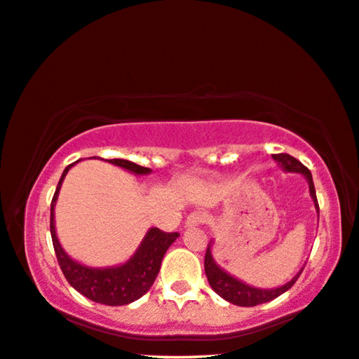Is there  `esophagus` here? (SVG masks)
I'll use <instances>...</instances> for the list:
<instances>
[{
	"label": "esophagus",
	"instance_id": "obj_1",
	"mask_svg": "<svg viewBox=\"0 0 359 359\" xmlns=\"http://www.w3.org/2000/svg\"><path fill=\"white\" fill-rule=\"evenodd\" d=\"M206 221H208V214H206V212L195 211V212H191L189 217H187V221H185V226H187V227H195V226H201V224H205Z\"/></svg>",
	"mask_w": 359,
	"mask_h": 359
}]
</instances>
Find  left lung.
Masks as SVG:
<instances>
[{
	"label": "left lung",
	"mask_w": 359,
	"mask_h": 359,
	"mask_svg": "<svg viewBox=\"0 0 359 359\" xmlns=\"http://www.w3.org/2000/svg\"><path fill=\"white\" fill-rule=\"evenodd\" d=\"M272 158H274L283 169L288 170V172H299L306 177L309 184V194H311L314 200V206H316V210L319 212V203L316 198V190H314L311 170H309L306 165L299 163L298 159H295L287 153L272 154ZM302 271H299L290 282H287L285 285H282L279 288H272V290H263V288L250 287L247 283L233 279V277L231 274H227V272H224L221 267L214 263L210 247H208L206 255H205V272H206L208 282H210V285L212 287V290L216 292L219 297H222L224 299H227V302H231L233 304H238V306H256V304L267 303L271 302V299L280 297L282 293H285L288 290V288H292V285L297 282L299 274H302Z\"/></svg>",
	"instance_id": "left-lung-1"
}]
</instances>
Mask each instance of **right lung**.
<instances>
[{
    "mask_svg": "<svg viewBox=\"0 0 359 359\" xmlns=\"http://www.w3.org/2000/svg\"><path fill=\"white\" fill-rule=\"evenodd\" d=\"M96 158V156H93ZM111 164L119 165L130 170L133 174H149L151 169L143 168L127 159H106ZM74 165L69 164L57 182L56 191L51 200V216H50V231L53 247L57 258V263L67 282L76 288L83 297L92 299V302L108 304V306H122L135 302L151 288L154 279H156L161 261L165 251L179 237L177 232H163L159 229H149L143 238V242L135 255L127 261L126 264L117 267H106V269H96V267H87L72 261L61 248L57 242L55 231V205L60 194L61 184L66 177L67 170Z\"/></svg>",
    "mask_w": 359,
    "mask_h": 359,
    "instance_id": "1",
    "label": "right lung"
}]
</instances>
